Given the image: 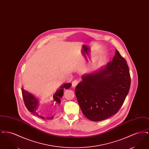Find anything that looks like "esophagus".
Listing matches in <instances>:
<instances>
[{"instance_id":"1","label":"esophagus","mask_w":149,"mask_h":149,"mask_svg":"<svg viewBox=\"0 0 149 149\" xmlns=\"http://www.w3.org/2000/svg\"><path fill=\"white\" fill-rule=\"evenodd\" d=\"M78 81L77 80H74L72 82V87H75L77 85H78Z\"/></svg>"}]
</instances>
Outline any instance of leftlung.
Wrapping results in <instances>:
<instances>
[{
    "instance_id": "8db88e82",
    "label": "left lung",
    "mask_w": 149,
    "mask_h": 149,
    "mask_svg": "<svg viewBox=\"0 0 149 149\" xmlns=\"http://www.w3.org/2000/svg\"><path fill=\"white\" fill-rule=\"evenodd\" d=\"M82 79L75 90L78 103L85 117L96 122L118 112L131 85L127 61L117 50L103 69L84 75Z\"/></svg>"
}]
</instances>
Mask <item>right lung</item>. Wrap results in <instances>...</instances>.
<instances>
[{"instance_id":"obj_1","label":"right lung","mask_w":149,"mask_h":149,"mask_svg":"<svg viewBox=\"0 0 149 149\" xmlns=\"http://www.w3.org/2000/svg\"><path fill=\"white\" fill-rule=\"evenodd\" d=\"M71 83L65 84L64 85H62L61 86V89H60L58 91H57V92L55 94V95H54V99H55V100L58 103H60L61 102L60 98L63 96V92H64L63 91L64 88H65L66 89H68L71 86ZM22 97H23L24 104L29 111L30 112L35 114L37 117H40L42 119H45V118L38 115L36 112V110H37L36 108H37V104H38L37 99H36L35 97L33 95L27 92V91H26L23 88H22Z\"/></svg>"}]
</instances>
